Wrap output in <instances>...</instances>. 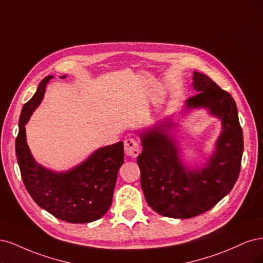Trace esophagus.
I'll list each match as a JSON object with an SVG mask.
<instances>
[{
	"instance_id": "obj_1",
	"label": "esophagus",
	"mask_w": 263,
	"mask_h": 263,
	"mask_svg": "<svg viewBox=\"0 0 263 263\" xmlns=\"http://www.w3.org/2000/svg\"><path fill=\"white\" fill-rule=\"evenodd\" d=\"M124 152L125 154L130 157H137L140 154L139 142L133 138L126 139L124 141Z\"/></svg>"
}]
</instances>
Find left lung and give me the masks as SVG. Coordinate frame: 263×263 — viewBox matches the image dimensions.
<instances>
[{
	"label": "left lung",
	"instance_id": "8db88e82",
	"mask_svg": "<svg viewBox=\"0 0 263 263\" xmlns=\"http://www.w3.org/2000/svg\"><path fill=\"white\" fill-rule=\"evenodd\" d=\"M192 80L197 94L185 100V109H209L222 121V133L205 166L190 169L182 164L169 133L171 121L140 134L143 151L137 160L144 197L166 217L190 218L211 210L231 192L240 173L243 139L234 98L208 75L193 72Z\"/></svg>",
	"mask_w": 263,
	"mask_h": 263
}]
</instances>
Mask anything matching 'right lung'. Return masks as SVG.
Segmentation results:
<instances>
[{"mask_svg": "<svg viewBox=\"0 0 263 263\" xmlns=\"http://www.w3.org/2000/svg\"><path fill=\"white\" fill-rule=\"evenodd\" d=\"M51 79L53 76L48 75L40 82L35 95L22 109L15 142L22 179L32 200L54 217L73 224L90 223L105 215L111 205L118 172L124 160L123 143L95 151L85 162L65 173L39 165L27 145L25 124L41 103Z\"/></svg>", "mask_w": 263, "mask_h": 263, "instance_id": "obj_1", "label": "right lung"}]
</instances>
